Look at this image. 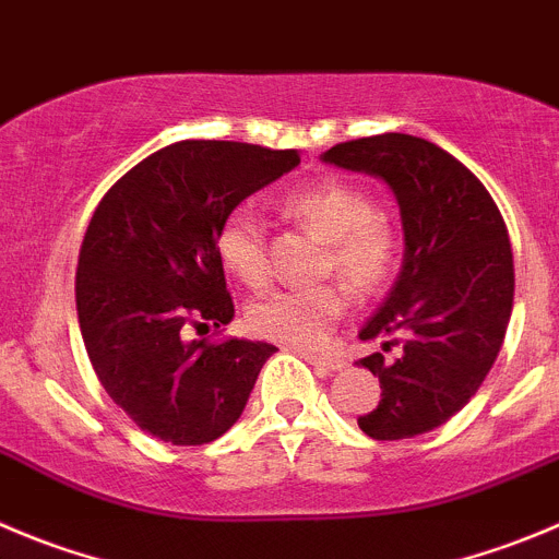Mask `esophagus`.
I'll return each mask as SVG.
<instances>
[{"label":"esophagus","mask_w":559,"mask_h":559,"mask_svg":"<svg viewBox=\"0 0 559 559\" xmlns=\"http://www.w3.org/2000/svg\"><path fill=\"white\" fill-rule=\"evenodd\" d=\"M297 356L306 358L311 367H317L320 372H333V369H342V358L331 356V353H309V350H297Z\"/></svg>","instance_id":"34e87169"}]
</instances>
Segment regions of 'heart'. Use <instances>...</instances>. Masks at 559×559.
I'll use <instances>...</instances> for the list:
<instances>
[{
    "instance_id": "obj_1",
    "label": "heart",
    "mask_w": 559,
    "mask_h": 559,
    "mask_svg": "<svg viewBox=\"0 0 559 559\" xmlns=\"http://www.w3.org/2000/svg\"><path fill=\"white\" fill-rule=\"evenodd\" d=\"M281 212L325 237L320 273L338 275L356 295H378L397 275L403 234L385 212L374 209L372 195L364 187L338 179L300 187L284 195ZM215 253L223 270L245 289L262 292L270 284L267 226L253 209L234 206L217 223ZM343 285L341 281H322L273 292L250 306V331L292 347H317L347 314L350 292Z\"/></svg>"
}]
</instances>
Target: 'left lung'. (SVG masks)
Masks as SVG:
<instances>
[{
  "label": "left lung",
  "instance_id": "obj_1",
  "mask_svg": "<svg viewBox=\"0 0 559 559\" xmlns=\"http://www.w3.org/2000/svg\"><path fill=\"white\" fill-rule=\"evenodd\" d=\"M322 159L380 176L403 212V270L358 333L401 350L358 361L380 380L378 408L358 427L378 441L414 438L455 416L502 350L515 289L508 226L483 181L430 140L374 134Z\"/></svg>",
  "mask_w": 559,
  "mask_h": 559
}]
</instances>
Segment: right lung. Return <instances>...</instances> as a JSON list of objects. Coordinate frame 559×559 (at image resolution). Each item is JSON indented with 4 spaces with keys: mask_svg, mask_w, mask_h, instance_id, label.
<instances>
[{
    "mask_svg": "<svg viewBox=\"0 0 559 559\" xmlns=\"http://www.w3.org/2000/svg\"><path fill=\"white\" fill-rule=\"evenodd\" d=\"M297 165V151L179 140L98 201L76 264L80 331L104 391L148 436L209 444L242 414L273 344L187 333L234 317L217 223Z\"/></svg>",
    "mask_w": 559,
    "mask_h": 559,
    "instance_id": "right-lung-1",
    "label": "right lung"
}]
</instances>
